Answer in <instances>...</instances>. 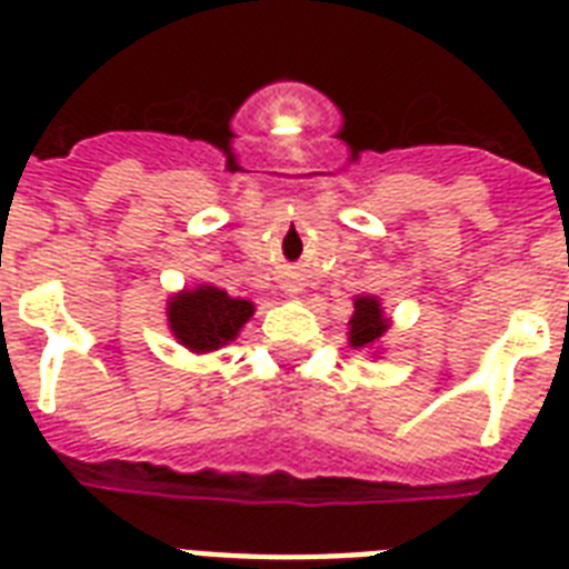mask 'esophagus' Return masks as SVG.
<instances>
[{
  "instance_id": "1",
  "label": "esophagus",
  "mask_w": 569,
  "mask_h": 569,
  "mask_svg": "<svg viewBox=\"0 0 569 569\" xmlns=\"http://www.w3.org/2000/svg\"><path fill=\"white\" fill-rule=\"evenodd\" d=\"M289 292H292V286H289Z\"/></svg>"
}]
</instances>
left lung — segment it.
<instances>
[{"label":"left lung","mask_w":569,"mask_h":569,"mask_svg":"<svg viewBox=\"0 0 569 569\" xmlns=\"http://www.w3.org/2000/svg\"><path fill=\"white\" fill-rule=\"evenodd\" d=\"M383 330H387V319L380 312V303L375 298H357L355 316H351V346H372L375 339L383 337Z\"/></svg>","instance_id":"1"}]
</instances>
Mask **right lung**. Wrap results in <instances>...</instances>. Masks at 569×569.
<instances>
[{
  "mask_svg": "<svg viewBox=\"0 0 569 569\" xmlns=\"http://www.w3.org/2000/svg\"><path fill=\"white\" fill-rule=\"evenodd\" d=\"M250 316H253V303L230 298L214 286H200L177 295L168 307L173 337L197 355L232 342Z\"/></svg>",
  "mask_w": 569,
  "mask_h": 569,
  "instance_id": "obj_1",
  "label": "right lung"
}]
</instances>
